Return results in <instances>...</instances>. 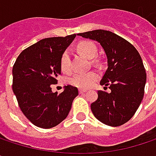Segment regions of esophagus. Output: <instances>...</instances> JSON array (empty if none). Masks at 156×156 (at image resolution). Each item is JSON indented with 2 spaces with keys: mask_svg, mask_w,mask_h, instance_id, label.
Segmentation results:
<instances>
[{
  "mask_svg": "<svg viewBox=\"0 0 156 156\" xmlns=\"http://www.w3.org/2000/svg\"><path fill=\"white\" fill-rule=\"evenodd\" d=\"M78 91H79V93H80V94H82V93H85V92L87 91V89H84V88H79V90H78Z\"/></svg>",
  "mask_w": 156,
  "mask_h": 156,
  "instance_id": "esophagus-1",
  "label": "esophagus"
}]
</instances>
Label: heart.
I'll list each match as a JSON object with an SVG mask.
<instances>
[{"label": "heart", "instance_id": "1", "mask_svg": "<svg viewBox=\"0 0 156 156\" xmlns=\"http://www.w3.org/2000/svg\"><path fill=\"white\" fill-rule=\"evenodd\" d=\"M78 53L87 58H93L97 55V47L91 41H81L77 45ZM60 69L62 72L69 73L70 71V55L68 51L63 52L60 57ZM98 74L95 71L87 73H76L69 78V83L77 87L87 88L91 87L98 79Z\"/></svg>", "mask_w": 156, "mask_h": 156}]
</instances>
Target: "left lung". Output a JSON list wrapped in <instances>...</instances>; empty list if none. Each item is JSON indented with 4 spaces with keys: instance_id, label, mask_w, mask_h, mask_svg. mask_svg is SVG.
<instances>
[{
    "instance_id": "1",
    "label": "left lung",
    "mask_w": 156,
    "mask_h": 156,
    "mask_svg": "<svg viewBox=\"0 0 156 156\" xmlns=\"http://www.w3.org/2000/svg\"><path fill=\"white\" fill-rule=\"evenodd\" d=\"M98 41L108 58V69L100 81L111 92L98 91V99L91 104L95 117L109 126H119L129 121L144 98L146 73L140 54L130 42L104 30L78 33Z\"/></svg>"
}]
</instances>
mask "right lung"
<instances>
[{"instance_id": "1", "label": "right lung", "mask_w": 156, "mask_h": 156, "mask_svg": "<svg viewBox=\"0 0 156 156\" xmlns=\"http://www.w3.org/2000/svg\"><path fill=\"white\" fill-rule=\"evenodd\" d=\"M76 34L43 39L24 49L12 68V90L24 115L36 126L51 128L69 115L78 95L77 87L65 86L53 93L51 85L61 73L60 57Z\"/></svg>"}]
</instances>
